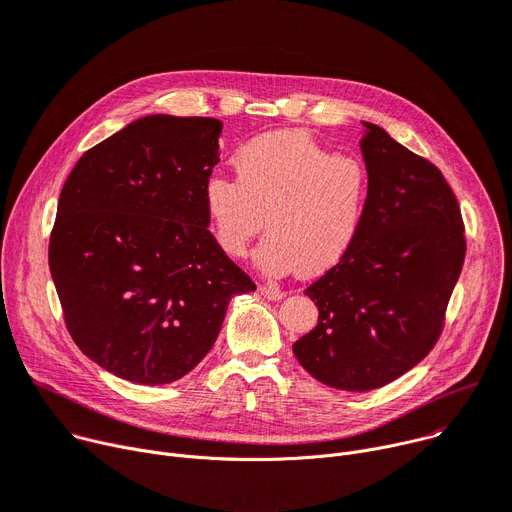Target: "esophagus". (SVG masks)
I'll return each instance as SVG.
<instances>
[{
	"label": "esophagus",
	"instance_id": "1",
	"mask_svg": "<svg viewBox=\"0 0 512 512\" xmlns=\"http://www.w3.org/2000/svg\"><path fill=\"white\" fill-rule=\"evenodd\" d=\"M259 292L269 300H280L286 296V292L276 284H263V286H259Z\"/></svg>",
	"mask_w": 512,
	"mask_h": 512
}]
</instances>
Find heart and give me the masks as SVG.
Wrapping results in <instances>:
<instances>
[{
  "label": "heart",
  "instance_id": "1",
  "mask_svg": "<svg viewBox=\"0 0 512 512\" xmlns=\"http://www.w3.org/2000/svg\"><path fill=\"white\" fill-rule=\"evenodd\" d=\"M236 181L214 173L203 210L218 249L241 259L269 236L257 263L269 276L302 269L317 276L342 261L364 228L372 177L360 156L337 154L311 133L282 129L245 142L232 158Z\"/></svg>",
  "mask_w": 512,
  "mask_h": 512
}]
</instances>
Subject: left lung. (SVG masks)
Here are the masks:
<instances>
[{
	"instance_id": "8db88e82",
	"label": "left lung",
	"mask_w": 512,
	"mask_h": 512,
	"mask_svg": "<svg viewBox=\"0 0 512 512\" xmlns=\"http://www.w3.org/2000/svg\"><path fill=\"white\" fill-rule=\"evenodd\" d=\"M362 125L372 177L364 228L304 290L319 323L292 346L306 372L344 391L379 389L430 354L467 249L459 201L440 170L379 125Z\"/></svg>"
}]
</instances>
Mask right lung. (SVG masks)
Masks as SVG:
<instances>
[{
  "label": "right lung",
  "mask_w": 512,
  "mask_h": 512,
  "mask_svg": "<svg viewBox=\"0 0 512 512\" xmlns=\"http://www.w3.org/2000/svg\"><path fill=\"white\" fill-rule=\"evenodd\" d=\"M222 121L150 115L82 154L49 238V269L76 346L140 385L173 383L214 346L253 280L208 230L203 183Z\"/></svg>",
  "instance_id": "right-lung-1"
}]
</instances>
